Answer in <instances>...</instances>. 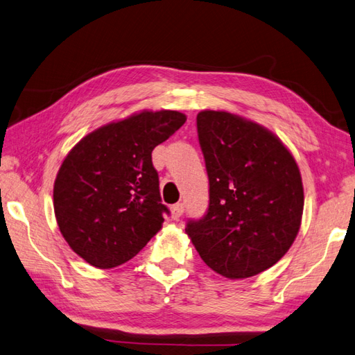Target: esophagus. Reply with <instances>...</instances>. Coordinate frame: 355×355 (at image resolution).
<instances>
[{"label":"esophagus","instance_id":"34e87169","mask_svg":"<svg viewBox=\"0 0 355 355\" xmlns=\"http://www.w3.org/2000/svg\"><path fill=\"white\" fill-rule=\"evenodd\" d=\"M184 212V203H175L171 207V217L173 218H179L180 216H182Z\"/></svg>","mask_w":355,"mask_h":355}]
</instances>
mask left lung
<instances>
[{
    "label": "left lung",
    "mask_w": 355,
    "mask_h": 355,
    "mask_svg": "<svg viewBox=\"0 0 355 355\" xmlns=\"http://www.w3.org/2000/svg\"><path fill=\"white\" fill-rule=\"evenodd\" d=\"M209 207L185 232L200 258L230 279L261 273L301 227L304 187L293 155L263 125L225 111L198 114Z\"/></svg>",
    "instance_id": "1"
}]
</instances>
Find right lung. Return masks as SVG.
<instances>
[{
  "label": "right lung",
  "instance_id": "right-lung-1",
  "mask_svg": "<svg viewBox=\"0 0 355 355\" xmlns=\"http://www.w3.org/2000/svg\"><path fill=\"white\" fill-rule=\"evenodd\" d=\"M185 121L178 111H143L101 125L71 148L54 180V214L86 263L121 266L161 230L168 208L152 152Z\"/></svg>",
  "mask_w": 355,
  "mask_h": 355
}]
</instances>
